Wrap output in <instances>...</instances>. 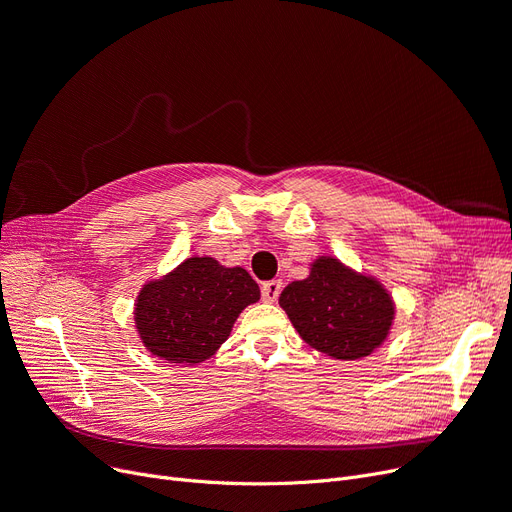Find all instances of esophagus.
Returning a JSON list of instances; mask_svg holds the SVG:
<instances>
[{
  "instance_id": "34e87169",
  "label": "esophagus",
  "mask_w": 512,
  "mask_h": 512,
  "mask_svg": "<svg viewBox=\"0 0 512 512\" xmlns=\"http://www.w3.org/2000/svg\"><path fill=\"white\" fill-rule=\"evenodd\" d=\"M281 289H283V283H281L279 279L266 281V283L262 285V300L269 302V304L277 302V298H279V294H281Z\"/></svg>"
}]
</instances>
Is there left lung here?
Instances as JSON below:
<instances>
[{
  "label": "left lung",
  "instance_id": "8db88e82",
  "mask_svg": "<svg viewBox=\"0 0 512 512\" xmlns=\"http://www.w3.org/2000/svg\"><path fill=\"white\" fill-rule=\"evenodd\" d=\"M281 308L308 346L337 360L373 354L389 335L396 306L375 279L352 271L333 256H319L310 275L289 283Z\"/></svg>",
  "mask_w": 512,
  "mask_h": 512
}]
</instances>
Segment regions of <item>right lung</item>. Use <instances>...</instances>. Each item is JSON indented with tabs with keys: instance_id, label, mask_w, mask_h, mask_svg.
<instances>
[{
	"instance_id": "add662e5",
	"label": "right lung",
	"mask_w": 512,
	"mask_h": 512,
	"mask_svg": "<svg viewBox=\"0 0 512 512\" xmlns=\"http://www.w3.org/2000/svg\"><path fill=\"white\" fill-rule=\"evenodd\" d=\"M258 300V283L246 269L193 256L141 287L135 327L154 356L196 364L216 354L241 310Z\"/></svg>"
}]
</instances>
